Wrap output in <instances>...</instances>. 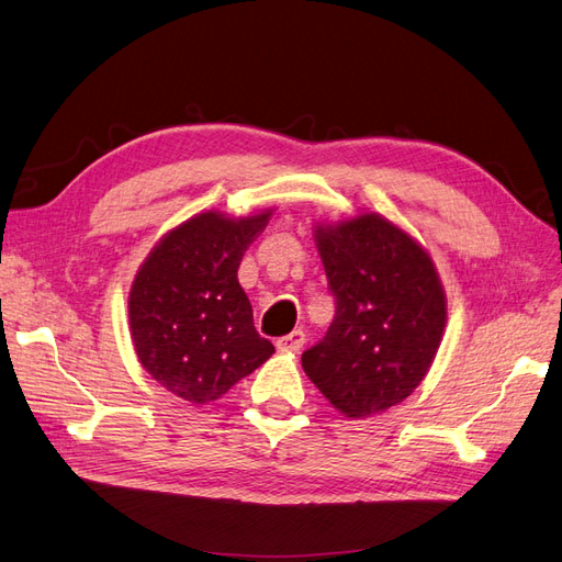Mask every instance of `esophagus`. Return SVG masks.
Segmentation results:
<instances>
[{
  "label": "esophagus",
  "mask_w": 562,
  "mask_h": 562,
  "mask_svg": "<svg viewBox=\"0 0 562 562\" xmlns=\"http://www.w3.org/2000/svg\"><path fill=\"white\" fill-rule=\"evenodd\" d=\"M303 342H305V334L301 331V329H294L292 334H286V336H282V338H278V350H282V352H299L301 348H303Z\"/></svg>",
  "instance_id": "34e87169"
}]
</instances>
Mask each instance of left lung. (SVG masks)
Returning a JSON list of instances; mask_svg holds the SVG:
<instances>
[{
    "label": "left lung",
    "mask_w": 562,
    "mask_h": 562,
    "mask_svg": "<svg viewBox=\"0 0 562 562\" xmlns=\"http://www.w3.org/2000/svg\"><path fill=\"white\" fill-rule=\"evenodd\" d=\"M336 317L301 364L329 404L371 418L423 383L441 346L446 294L427 249L375 212L317 224Z\"/></svg>",
    "instance_id": "left-lung-1"
}]
</instances>
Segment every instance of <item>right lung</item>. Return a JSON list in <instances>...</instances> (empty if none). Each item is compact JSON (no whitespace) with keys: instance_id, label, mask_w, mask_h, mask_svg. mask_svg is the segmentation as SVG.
Wrapping results in <instances>:
<instances>
[{"instance_id":"right-lung-1","label":"right lung","mask_w":562,"mask_h":562,"mask_svg":"<svg viewBox=\"0 0 562 562\" xmlns=\"http://www.w3.org/2000/svg\"><path fill=\"white\" fill-rule=\"evenodd\" d=\"M273 210L231 220L201 212L162 235L128 299L139 364L191 404H210L276 352L255 329L238 268Z\"/></svg>"}]
</instances>
